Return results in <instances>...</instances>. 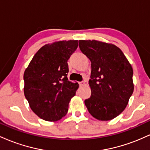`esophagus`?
Here are the masks:
<instances>
[{
	"instance_id": "1",
	"label": "esophagus",
	"mask_w": 150,
	"mask_h": 150,
	"mask_svg": "<svg viewBox=\"0 0 150 150\" xmlns=\"http://www.w3.org/2000/svg\"><path fill=\"white\" fill-rule=\"evenodd\" d=\"M79 84H80V86H84V85H85V82H84V81H82V82H80Z\"/></svg>"
}]
</instances>
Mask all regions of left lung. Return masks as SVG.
<instances>
[{
    "mask_svg": "<svg viewBox=\"0 0 150 150\" xmlns=\"http://www.w3.org/2000/svg\"><path fill=\"white\" fill-rule=\"evenodd\" d=\"M79 47L92 63L89 80L92 94L85 106L97 120H112L123 112L133 92L131 65L113 44L80 40Z\"/></svg>",
    "mask_w": 150,
    "mask_h": 150,
    "instance_id": "obj_1",
    "label": "left lung"
}]
</instances>
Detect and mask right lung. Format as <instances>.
Wrapping results in <instances>:
<instances>
[{
	"label": "right lung",
	"instance_id": "obj_1",
	"mask_svg": "<svg viewBox=\"0 0 150 150\" xmlns=\"http://www.w3.org/2000/svg\"><path fill=\"white\" fill-rule=\"evenodd\" d=\"M77 40L46 44L36 53L24 73V93L31 109L39 118L56 121L66 115L79 85L68 80V60Z\"/></svg>",
	"mask_w": 150,
	"mask_h": 150
}]
</instances>
